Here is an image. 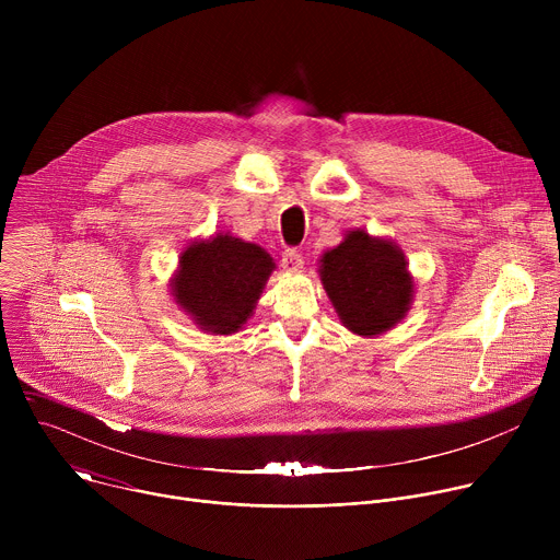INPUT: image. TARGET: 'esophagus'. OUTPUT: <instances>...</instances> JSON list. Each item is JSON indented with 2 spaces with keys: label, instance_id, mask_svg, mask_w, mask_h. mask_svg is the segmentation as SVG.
I'll return each instance as SVG.
<instances>
[{
  "label": "esophagus",
  "instance_id": "obj_1",
  "mask_svg": "<svg viewBox=\"0 0 560 560\" xmlns=\"http://www.w3.org/2000/svg\"><path fill=\"white\" fill-rule=\"evenodd\" d=\"M281 264H283V268L288 272H299L303 268V257H301V253L296 248H288L281 255Z\"/></svg>",
  "mask_w": 560,
  "mask_h": 560
}]
</instances>
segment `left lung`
<instances>
[{
	"label": "left lung",
	"mask_w": 560,
	"mask_h": 560,
	"mask_svg": "<svg viewBox=\"0 0 560 560\" xmlns=\"http://www.w3.org/2000/svg\"><path fill=\"white\" fill-rule=\"evenodd\" d=\"M324 288L346 328L372 337L389 330L410 310L415 283L406 257L392 242L352 230L322 259Z\"/></svg>",
	"instance_id": "left-lung-1"
}]
</instances>
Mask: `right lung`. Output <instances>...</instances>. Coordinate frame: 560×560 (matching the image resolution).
Returning a JSON list of instances; mask_svg holds the SVG:
<instances>
[{
  "instance_id": "obj_1",
  "label": "right lung",
  "mask_w": 560,
  "mask_h": 560,
  "mask_svg": "<svg viewBox=\"0 0 560 560\" xmlns=\"http://www.w3.org/2000/svg\"><path fill=\"white\" fill-rule=\"evenodd\" d=\"M272 268L264 248L217 234L184 250L173 292L206 332L232 335L250 318Z\"/></svg>"
}]
</instances>
